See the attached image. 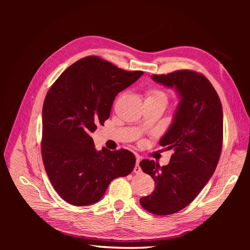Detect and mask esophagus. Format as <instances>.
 I'll list each match as a JSON object with an SVG mask.
<instances>
[{"label": "esophagus", "instance_id": "esophagus-1", "mask_svg": "<svg viewBox=\"0 0 250 250\" xmlns=\"http://www.w3.org/2000/svg\"><path fill=\"white\" fill-rule=\"evenodd\" d=\"M140 161H141V158L138 156V157H137V161H136V166H135V168H134V172H135V173H140V172L142 171V169H141V167H140Z\"/></svg>", "mask_w": 250, "mask_h": 250}]
</instances>
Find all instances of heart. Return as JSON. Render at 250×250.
<instances>
[{
    "mask_svg": "<svg viewBox=\"0 0 250 250\" xmlns=\"http://www.w3.org/2000/svg\"><path fill=\"white\" fill-rule=\"evenodd\" d=\"M147 99H161L167 102V95L159 89H151L147 93Z\"/></svg>",
    "mask_w": 250,
    "mask_h": 250,
    "instance_id": "1",
    "label": "heart"
}]
</instances>
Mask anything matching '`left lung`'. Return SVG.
Listing matches in <instances>:
<instances>
[{
    "label": "left lung",
    "mask_w": 250,
    "mask_h": 250,
    "mask_svg": "<svg viewBox=\"0 0 250 250\" xmlns=\"http://www.w3.org/2000/svg\"><path fill=\"white\" fill-rule=\"evenodd\" d=\"M152 79L173 88L179 97L172 124L159 142L174 151L169 164L140 162L156 185L151 194L140 200L141 206L164 216L189 205L215 172L223 144V109L215 88L200 73L181 70Z\"/></svg>",
    "instance_id": "left-lung-1"
}]
</instances>
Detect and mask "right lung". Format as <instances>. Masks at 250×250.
Returning a JSON list of instances; mask_svg holds the SVG:
<instances>
[{
  "label": "right lung",
  "mask_w": 250,
  "mask_h": 250,
  "mask_svg": "<svg viewBox=\"0 0 250 250\" xmlns=\"http://www.w3.org/2000/svg\"><path fill=\"white\" fill-rule=\"evenodd\" d=\"M143 74L87 57L70 65L48 90L42 107V160L52 187L67 203L95 204L114 178L134 170L132 152L97 151L91 134L109 117L115 96Z\"/></svg>",
  "instance_id": "obj_1"
}]
</instances>
